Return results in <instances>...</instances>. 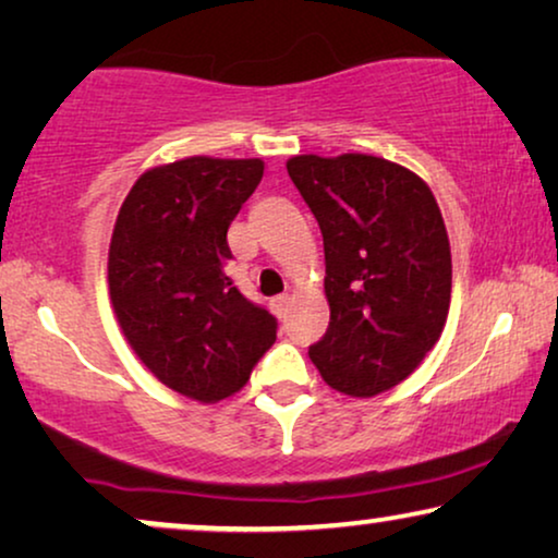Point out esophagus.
<instances>
[{"mask_svg": "<svg viewBox=\"0 0 558 558\" xmlns=\"http://www.w3.org/2000/svg\"><path fill=\"white\" fill-rule=\"evenodd\" d=\"M289 300H292V296H289V294H279V296H274V300H271V310H274V315H277V317H284V315H287V310H289Z\"/></svg>", "mask_w": 558, "mask_h": 558, "instance_id": "1", "label": "esophagus"}]
</instances>
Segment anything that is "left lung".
<instances>
[{
  "instance_id": "8db88e82",
  "label": "left lung",
  "mask_w": 558,
  "mask_h": 558,
  "mask_svg": "<svg viewBox=\"0 0 558 558\" xmlns=\"http://www.w3.org/2000/svg\"><path fill=\"white\" fill-rule=\"evenodd\" d=\"M287 172L325 243L330 325L310 345L335 391L368 399L411 376L445 330L452 254L426 182L371 155H302Z\"/></svg>"
}]
</instances>
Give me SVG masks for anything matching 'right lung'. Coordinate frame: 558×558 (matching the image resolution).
Returning <instances> with one entry per match:
<instances>
[{
	"mask_svg": "<svg viewBox=\"0 0 558 558\" xmlns=\"http://www.w3.org/2000/svg\"><path fill=\"white\" fill-rule=\"evenodd\" d=\"M262 178V159H178L134 182L113 226L109 292L121 332L187 399L241 391L277 340V317L226 274L228 226Z\"/></svg>",
	"mask_w": 558,
	"mask_h": 558,
	"instance_id": "right-lung-1",
	"label": "right lung"
}]
</instances>
